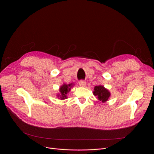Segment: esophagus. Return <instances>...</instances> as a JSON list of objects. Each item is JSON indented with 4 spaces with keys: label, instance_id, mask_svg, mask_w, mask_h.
<instances>
[{
    "label": "esophagus",
    "instance_id": "esophagus-1",
    "mask_svg": "<svg viewBox=\"0 0 154 154\" xmlns=\"http://www.w3.org/2000/svg\"><path fill=\"white\" fill-rule=\"evenodd\" d=\"M79 84L80 86H82V87H85V85H86V82L84 80H80L79 82Z\"/></svg>",
    "mask_w": 154,
    "mask_h": 154
}]
</instances>
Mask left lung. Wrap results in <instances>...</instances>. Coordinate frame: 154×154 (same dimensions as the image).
<instances>
[{"instance_id":"obj_1","label":"left lung","mask_w":154,"mask_h":154,"mask_svg":"<svg viewBox=\"0 0 154 154\" xmlns=\"http://www.w3.org/2000/svg\"><path fill=\"white\" fill-rule=\"evenodd\" d=\"M93 94L97 97V99L102 102H105L108 100V98L110 96V93L102 85L96 86L94 87V91Z\"/></svg>"}]
</instances>
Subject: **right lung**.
Returning <instances> with one entry per match:
<instances>
[{
	"instance_id": "obj_1",
	"label": "right lung",
	"mask_w": 154,
	"mask_h": 154,
	"mask_svg": "<svg viewBox=\"0 0 154 154\" xmlns=\"http://www.w3.org/2000/svg\"><path fill=\"white\" fill-rule=\"evenodd\" d=\"M72 86V84H63L60 88V94H57V96L59 97L61 100H63L67 98V94L71 90V87Z\"/></svg>"
}]
</instances>
